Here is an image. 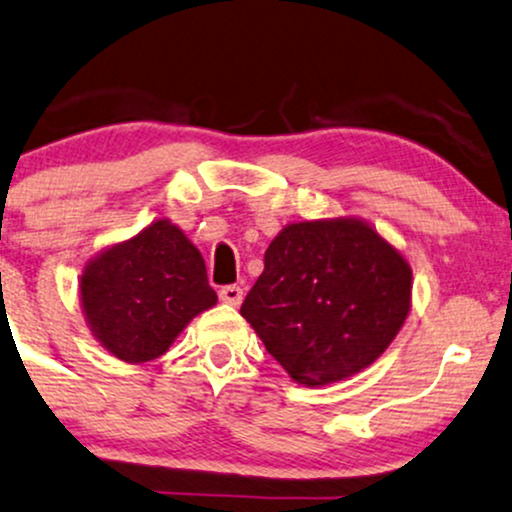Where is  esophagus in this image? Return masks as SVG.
Wrapping results in <instances>:
<instances>
[{"label":"esophagus","mask_w":512,"mask_h":512,"mask_svg":"<svg viewBox=\"0 0 512 512\" xmlns=\"http://www.w3.org/2000/svg\"><path fill=\"white\" fill-rule=\"evenodd\" d=\"M219 300H221V303H226V305L238 307L240 303H243V288H240V286H224L219 291Z\"/></svg>","instance_id":"obj_1"}]
</instances>
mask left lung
Listing matches in <instances>:
<instances>
[{"instance_id":"1","label":"left lung","mask_w":512,"mask_h":512,"mask_svg":"<svg viewBox=\"0 0 512 512\" xmlns=\"http://www.w3.org/2000/svg\"><path fill=\"white\" fill-rule=\"evenodd\" d=\"M410 307V262L365 219L336 217L283 226L240 315L288 377L324 386L372 365Z\"/></svg>"}]
</instances>
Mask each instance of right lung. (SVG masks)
I'll return each mask as SVG.
<instances>
[{
  "label": "right lung",
  "mask_w": 512,
  "mask_h": 512,
  "mask_svg": "<svg viewBox=\"0 0 512 512\" xmlns=\"http://www.w3.org/2000/svg\"><path fill=\"white\" fill-rule=\"evenodd\" d=\"M78 286L95 341L131 365L164 355L190 319L217 305L200 250L169 219L97 252Z\"/></svg>",
  "instance_id": "1"
}]
</instances>
